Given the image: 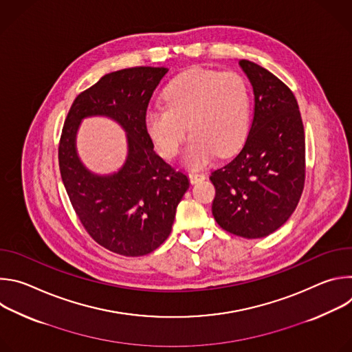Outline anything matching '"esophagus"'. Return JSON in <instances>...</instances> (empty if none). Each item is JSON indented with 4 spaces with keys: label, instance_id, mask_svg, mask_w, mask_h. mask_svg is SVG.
<instances>
[{
    "label": "esophagus",
    "instance_id": "obj_1",
    "mask_svg": "<svg viewBox=\"0 0 352 352\" xmlns=\"http://www.w3.org/2000/svg\"><path fill=\"white\" fill-rule=\"evenodd\" d=\"M188 177H189V181H190L192 184H196V182H199V181H202V179L206 178L205 174H200V173H196V171H190V173L188 174Z\"/></svg>",
    "mask_w": 352,
    "mask_h": 352
}]
</instances>
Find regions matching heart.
Returning a JSON list of instances; mask_svg holds the SVG:
<instances>
[{
  "mask_svg": "<svg viewBox=\"0 0 352 352\" xmlns=\"http://www.w3.org/2000/svg\"><path fill=\"white\" fill-rule=\"evenodd\" d=\"M164 106L146 113L144 125L157 152L174 159L188 132L185 159L202 166L214 153L228 156L243 143L249 128L250 98L242 76L193 68L173 79L164 90Z\"/></svg>",
  "mask_w": 352,
  "mask_h": 352,
  "instance_id": "b5f03b06",
  "label": "heart"
}]
</instances>
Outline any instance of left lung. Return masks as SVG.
<instances>
[{
    "label": "left lung",
    "instance_id": "1",
    "mask_svg": "<svg viewBox=\"0 0 352 352\" xmlns=\"http://www.w3.org/2000/svg\"><path fill=\"white\" fill-rule=\"evenodd\" d=\"M254 87L255 107L238 155L214 170L212 212L238 236L263 238L294 213L305 185V132L291 89L263 67L239 61Z\"/></svg>",
    "mask_w": 352,
    "mask_h": 352
}]
</instances>
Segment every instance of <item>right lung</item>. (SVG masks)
Instances as JSON below:
<instances>
[{"instance_id": "1", "label": "right lung", "mask_w": 352, "mask_h": 352, "mask_svg": "<svg viewBox=\"0 0 352 352\" xmlns=\"http://www.w3.org/2000/svg\"><path fill=\"white\" fill-rule=\"evenodd\" d=\"M167 68L136 67L104 75L79 93L65 118L58 164L72 208L87 234L124 256H143L170 235L188 177L156 155L144 118L150 98ZM90 115L116 119L129 135V157L116 175L98 177L80 163L74 136Z\"/></svg>"}]
</instances>
